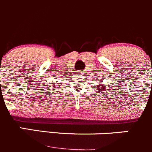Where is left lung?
Returning a JSON list of instances; mask_svg holds the SVG:
<instances>
[{
    "mask_svg": "<svg viewBox=\"0 0 152 152\" xmlns=\"http://www.w3.org/2000/svg\"><path fill=\"white\" fill-rule=\"evenodd\" d=\"M98 88H97V91H103L104 90V84H103V85H101V84H99V85H98Z\"/></svg>",
    "mask_w": 152,
    "mask_h": 152,
    "instance_id": "left-lung-1",
    "label": "left lung"
}]
</instances>
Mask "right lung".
<instances>
[{
	"label": "right lung",
	"mask_w": 152,
	"mask_h": 152,
	"mask_svg": "<svg viewBox=\"0 0 152 152\" xmlns=\"http://www.w3.org/2000/svg\"><path fill=\"white\" fill-rule=\"evenodd\" d=\"M53 87L55 86V84H54V83H53Z\"/></svg>",
	"instance_id": "1"
}]
</instances>
